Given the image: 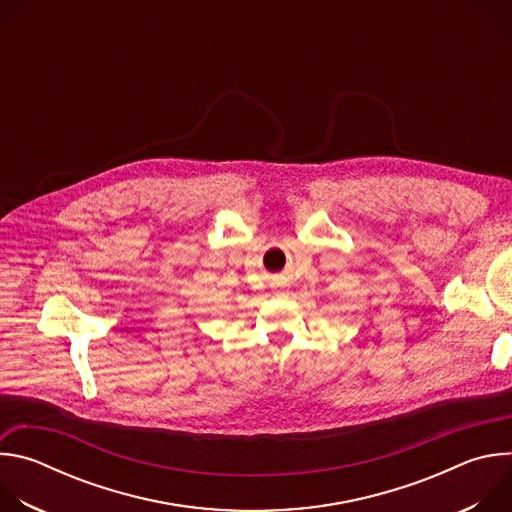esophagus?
<instances>
[{"label":"esophagus","mask_w":512,"mask_h":512,"mask_svg":"<svg viewBox=\"0 0 512 512\" xmlns=\"http://www.w3.org/2000/svg\"><path fill=\"white\" fill-rule=\"evenodd\" d=\"M273 287H275V294H277V296H283V294H285V289H283L281 283H273Z\"/></svg>","instance_id":"1"}]
</instances>
